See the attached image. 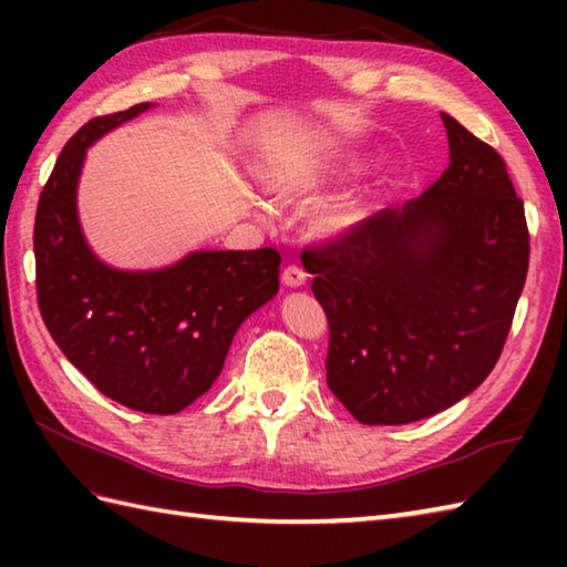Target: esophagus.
Segmentation results:
<instances>
[{
	"label": "esophagus",
	"mask_w": 567,
	"mask_h": 567,
	"mask_svg": "<svg viewBox=\"0 0 567 567\" xmlns=\"http://www.w3.org/2000/svg\"><path fill=\"white\" fill-rule=\"evenodd\" d=\"M282 282H285L287 287H299V285L305 282V272L297 270V268H287L285 275H282Z\"/></svg>",
	"instance_id": "34e87169"
}]
</instances>
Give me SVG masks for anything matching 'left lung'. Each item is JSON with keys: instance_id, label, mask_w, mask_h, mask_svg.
<instances>
[{"instance_id": "obj_1", "label": "left lung", "mask_w": 567, "mask_h": 567, "mask_svg": "<svg viewBox=\"0 0 567 567\" xmlns=\"http://www.w3.org/2000/svg\"><path fill=\"white\" fill-rule=\"evenodd\" d=\"M143 102L84 124L60 151L33 226L35 292L60 351L114 402L177 414L219 378L240 323L280 287V252L197 248L161 268H116L80 224L87 151L153 110Z\"/></svg>"}]
</instances>
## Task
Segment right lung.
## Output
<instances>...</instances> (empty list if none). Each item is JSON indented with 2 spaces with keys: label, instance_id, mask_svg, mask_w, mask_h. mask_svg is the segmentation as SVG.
<instances>
[{
  "label": "right lung",
  "instance_id": "1",
  "mask_svg": "<svg viewBox=\"0 0 567 567\" xmlns=\"http://www.w3.org/2000/svg\"><path fill=\"white\" fill-rule=\"evenodd\" d=\"M441 118L449 167L436 183L305 262L331 327L329 388L360 424H412L473 392L526 280L524 204L504 161Z\"/></svg>",
  "mask_w": 567,
  "mask_h": 567
}]
</instances>
